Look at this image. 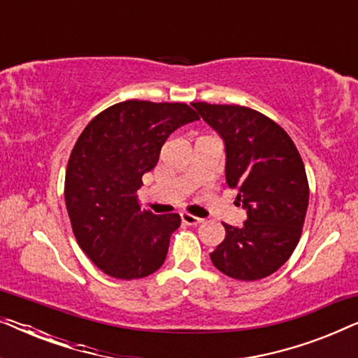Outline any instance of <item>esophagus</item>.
Instances as JSON below:
<instances>
[{
  "mask_svg": "<svg viewBox=\"0 0 358 358\" xmlns=\"http://www.w3.org/2000/svg\"><path fill=\"white\" fill-rule=\"evenodd\" d=\"M180 220H182L184 224H189V227H195V224H200L203 222L202 218L194 217V215H190V213H182L180 215Z\"/></svg>",
  "mask_w": 358,
  "mask_h": 358,
  "instance_id": "esophagus-1",
  "label": "esophagus"
}]
</instances>
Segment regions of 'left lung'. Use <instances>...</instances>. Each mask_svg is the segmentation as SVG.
Returning a JSON list of instances; mask_svg holds the SVG:
<instances>
[{
    "label": "left lung",
    "instance_id": "left-lung-1",
    "mask_svg": "<svg viewBox=\"0 0 358 358\" xmlns=\"http://www.w3.org/2000/svg\"><path fill=\"white\" fill-rule=\"evenodd\" d=\"M227 146V182L246 208L244 227L223 223L210 254L213 266L236 280L277 272L295 251L305 223L310 185L295 143L277 122L251 107L192 102Z\"/></svg>",
    "mask_w": 358,
    "mask_h": 358
}]
</instances>
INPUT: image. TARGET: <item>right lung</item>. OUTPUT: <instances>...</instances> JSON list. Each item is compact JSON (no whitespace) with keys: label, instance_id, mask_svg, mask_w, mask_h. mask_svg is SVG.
I'll return each instance as SVG.
<instances>
[{"label":"right lung","instance_id":"obj_1","mask_svg":"<svg viewBox=\"0 0 358 358\" xmlns=\"http://www.w3.org/2000/svg\"><path fill=\"white\" fill-rule=\"evenodd\" d=\"M194 120L199 114L184 102L130 99L107 107L78 136L65 174L68 217L83 252L107 275L134 280L164 264L180 217L141 210L136 190L168 136Z\"/></svg>","mask_w":358,"mask_h":358}]
</instances>
